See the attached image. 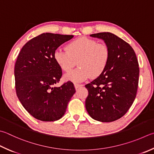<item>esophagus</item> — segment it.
Returning <instances> with one entry per match:
<instances>
[{
    "label": "esophagus",
    "mask_w": 154,
    "mask_h": 154,
    "mask_svg": "<svg viewBox=\"0 0 154 154\" xmlns=\"http://www.w3.org/2000/svg\"><path fill=\"white\" fill-rule=\"evenodd\" d=\"M74 85H75V88L76 89H77L79 88H81V87L83 86V85H82V84H75Z\"/></svg>",
    "instance_id": "obj_1"
}]
</instances>
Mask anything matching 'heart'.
<instances>
[{
	"instance_id": "1",
	"label": "heart",
	"mask_w": 154,
	"mask_h": 154,
	"mask_svg": "<svg viewBox=\"0 0 154 154\" xmlns=\"http://www.w3.org/2000/svg\"><path fill=\"white\" fill-rule=\"evenodd\" d=\"M66 50L58 49L54 58L63 71L69 72L76 65L79 67L65 75L66 80L81 82L92 76L96 77L104 71L109 59V50L104 44L90 38L80 37L66 46Z\"/></svg>"
}]
</instances>
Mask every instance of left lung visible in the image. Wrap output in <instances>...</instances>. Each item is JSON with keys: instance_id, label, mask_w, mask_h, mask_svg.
<instances>
[{"instance_id": "left-lung-1", "label": "left lung", "mask_w": 154, "mask_h": 154, "mask_svg": "<svg viewBox=\"0 0 154 154\" xmlns=\"http://www.w3.org/2000/svg\"><path fill=\"white\" fill-rule=\"evenodd\" d=\"M101 39L109 50L104 71L85 85L88 96L85 108L92 119L112 122L127 113L137 91L139 68L135 51L122 39L110 32L90 35Z\"/></svg>"}]
</instances>
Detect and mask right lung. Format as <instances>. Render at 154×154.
Wrapping results in <instances>:
<instances>
[{"label": "right lung", "instance_id": "add662e5", "mask_svg": "<svg viewBox=\"0 0 154 154\" xmlns=\"http://www.w3.org/2000/svg\"><path fill=\"white\" fill-rule=\"evenodd\" d=\"M72 38L71 35L44 33L27 42L19 52L14 71L17 96L36 119L48 122L62 118L75 93L71 82L54 87L62 76L54 53Z\"/></svg>", "mask_w": 154, "mask_h": 154}]
</instances>
